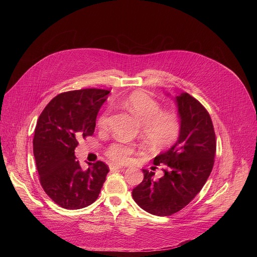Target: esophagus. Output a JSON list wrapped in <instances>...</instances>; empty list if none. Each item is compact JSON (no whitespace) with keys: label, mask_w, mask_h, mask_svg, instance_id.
I'll return each instance as SVG.
<instances>
[{"label":"esophagus","mask_w":257,"mask_h":257,"mask_svg":"<svg viewBox=\"0 0 257 257\" xmlns=\"http://www.w3.org/2000/svg\"><path fill=\"white\" fill-rule=\"evenodd\" d=\"M124 167L121 166V165H115V164H111L109 165V170L111 171H116V170H121L123 169Z\"/></svg>","instance_id":"obj_1"}]
</instances>
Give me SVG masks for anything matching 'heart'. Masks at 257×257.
Returning a JSON list of instances; mask_svg holds the SVG:
<instances>
[{
  "label": "heart",
  "mask_w": 257,
  "mask_h": 257,
  "mask_svg": "<svg viewBox=\"0 0 257 257\" xmlns=\"http://www.w3.org/2000/svg\"><path fill=\"white\" fill-rule=\"evenodd\" d=\"M121 104L129 111L141 125V131L151 146L158 150H166L178 140L181 122L174 112H162V105L144 91H134ZM108 111L103 112L97 119V126L104 129L107 124ZM132 144L114 142L106 149V156L117 163H125L134 153Z\"/></svg>",
  "instance_id": "1"
}]
</instances>
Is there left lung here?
<instances>
[{
    "mask_svg": "<svg viewBox=\"0 0 257 257\" xmlns=\"http://www.w3.org/2000/svg\"><path fill=\"white\" fill-rule=\"evenodd\" d=\"M181 131L172 148L157 156L154 164H164V175L142 170L144 178L132 191L135 202L152 214L171 215L185 207L202 189L209 177L216 150L215 134L206 108L193 96H176Z\"/></svg>",
    "mask_w": 257,
    "mask_h": 257,
    "instance_id": "left-lung-1",
    "label": "left lung"
}]
</instances>
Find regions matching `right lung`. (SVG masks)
I'll return each instance as SVG.
<instances>
[{"label": "right lung", "instance_id": "right-lung-1", "mask_svg": "<svg viewBox=\"0 0 257 257\" xmlns=\"http://www.w3.org/2000/svg\"><path fill=\"white\" fill-rule=\"evenodd\" d=\"M108 90L87 88L58 94L44 108L33 137V155L45 192L59 206L79 209L93 203L108 167L97 161L84 171L74 151L80 138L91 136Z\"/></svg>", "mask_w": 257, "mask_h": 257}]
</instances>
